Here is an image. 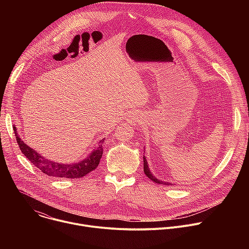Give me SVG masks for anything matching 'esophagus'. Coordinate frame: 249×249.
Masks as SVG:
<instances>
[{
  "mask_svg": "<svg viewBox=\"0 0 249 249\" xmlns=\"http://www.w3.org/2000/svg\"><path fill=\"white\" fill-rule=\"evenodd\" d=\"M127 121L129 123H132L133 125H137L139 124L140 121V115L138 112H132L127 116Z\"/></svg>",
  "mask_w": 249,
  "mask_h": 249,
  "instance_id": "esophagus-1",
  "label": "esophagus"
}]
</instances>
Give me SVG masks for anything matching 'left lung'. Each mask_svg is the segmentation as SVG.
<instances>
[{"instance_id":"left-lung-1","label":"left lung","mask_w":249,"mask_h":249,"mask_svg":"<svg viewBox=\"0 0 249 249\" xmlns=\"http://www.w3.org/2000/svg\"><path fill=\"white\" fill-rule=\"evenodd\" d=\"M143 159H144V171H145V173H146V175L149 177V178L151 179V180H153L154 182H156V183H159V184H163V185H174L173 183H171V182H164V181H162V180H160V179H158L157 177L154 175V174H152V172H151V170H150V168H149V165H148V161H147V159H146V157L145 156H143ZM176 185V184H175Z\"/></svg>"}]
</instances>
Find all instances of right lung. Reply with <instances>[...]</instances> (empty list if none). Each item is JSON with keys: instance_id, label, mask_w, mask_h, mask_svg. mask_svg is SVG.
Returning <instances> with one entry per match:
<instances>
[{"instance_id": "obj_1", "label": "right lung", "mask_w": 249, "mask_h": 249, "mask_svg": "<svg viewBox=\"0 0 249 249\" xmlns=\"http://www.w3.org/2000/svg\"><path fill=\"white\" fill-rule=\"evenodd\" d=\"M14 131L17 137V142L21 153L29 160V161L39 168L43 173L48 176L60 177V178H81L93 169H95L99 163V160L103 154V140L99 141V145L94 149L86 159L75 163H61L49 160L27 146L20 139L18 134L17 128L14 127Z\"/></svg>"}]
</instances>
